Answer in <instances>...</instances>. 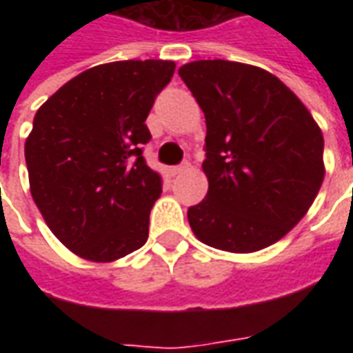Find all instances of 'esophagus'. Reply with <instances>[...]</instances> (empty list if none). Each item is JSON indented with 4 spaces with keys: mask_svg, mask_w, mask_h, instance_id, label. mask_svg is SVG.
I'll use <instances>...</instances> for the list:
<instances>
[{
    "mask_svg": "<svg viewBox=\"0 0 353 353\" xmlns=\"http://www.w3.org/2000/svg\"><path fill=\"white\" fill-rule=\"evenodd\" d=\"M187 168H189V164H187V162L179 164V166H174V168H172V176H179V174H183Z\"/></svg>",
    "mask_w": 353,
    "mask_h": 353,
    "instance_id": "34e87169",
    "label": "esophagus"
}]
</instances>
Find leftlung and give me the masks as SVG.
Listing matches in <instances>:
<instances>
[{
	"instance_id": "1",
	"label": "left lung",
	"mask_w": 353,
	"mask_h": 353,
	"mask_svg": "<svg viewBox=\"0 0 353 353\" xmlns=\"http://www.w3.org/2000/svg\"><path fill=\"white\" fill-rule=\"evenodd\" d=\"M206 117L208 194L187 217L215 250L259 252L301 221L318 194L323 136L310 111L272 73L229 60L179 68Z\"/></svg>"
}]
</instances>
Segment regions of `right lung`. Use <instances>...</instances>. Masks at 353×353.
Listing matches in <instances>:
<instances>
[{
	"mask_svg": "<svg viewBox=\"0 0 353 353\" xmlns=\"http://www.w3.org/2000/svg\"><path fill=\"white\" fill-rule=\"evenodd\" d=\"M174 70L170 60L96 65L35 113L24 145L30 191L52 234L83 259L109 263L147 242L162 177L143 159L145 119Z\"/></svg>",
	"mask_w": 353,
	"mask_h": 353,
	"instance_id": "1",
	"label": "right lung"
}]
</instances>
